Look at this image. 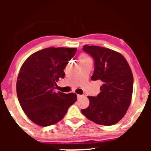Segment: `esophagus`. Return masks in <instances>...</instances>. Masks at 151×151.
Returning <instances> with one entry per match:
<instances>
[{
	"mask_svg": "<svg viewBox=\"0 0 151 151\" xmlns=\"http://www.w3.org/2000/svg\"><path fill=\"white\" fill-rule=\"evenodd\" d=\"M81 96H82V95H81V94H77V98H78V99L81 97Z\"/></svg>",
	"mask_w": 151,
	"mask_h": 151,
	"instance_id": "esophagus-1",
	"label": "esophagus"
}]
</instances>
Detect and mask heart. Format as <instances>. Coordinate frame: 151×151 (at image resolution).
Listing matches in <instances>:
<instances>
[{
	"instance_id": "1",
	"label": "heart",
	"mask_w": 151,
	"mask_h": 151,
	"mask_svg": "<svg viewBox=\"0 0 151 151\" xmlns=\"http://www.w3.org/2000/svg\"><path fill=\"white\" fill-rule=\"evenodd\" d=\"M79 60L81 61V60H86V59H89L90 58L89 56H88L87 55L83 53V54H81V55H79Z\"/></svg>"
}]
</instances>
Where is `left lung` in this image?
<instances>
[{
	"label": "left lung",
	"instance_id": "8db88e82",
	"mask_svg": "<svg viewBox=\"0 0 151 151\" xmlns=\"http://www.w3.org/2000/svg\"><path fill=\"white\" fill-rule=\"evenodd\" d=\"M83 50L94 60L93 81L102 85L96 96H88L89 105L81 113L90 121L112 126L124 116L131 101L133 77L131 67L121 54L108 48L84 45Z\"/></svg>",
	"mask_w": 151,
	"mask_h": 151
}]
</instances>
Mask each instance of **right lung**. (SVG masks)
<instances>
[{
    "label": "right lung",
    "mask_w": 151,
    "mask_h": 151,
    "mask_svg": "<svg viewBox=\"0 0 151 151\" xmlns=\"http://www.w3.org/2000/svg\"><path fill=\"white\" fill-rule=\"evenodd\" d=\"M77 50L45 48L31 55L22 64L17 79V95L23 111L37 125L57 124L77 101L76 93L54 90L59 79L65 77L64 70Z\"/></svg>",
    "instance_id": "obj_1"
}]
</instances>
